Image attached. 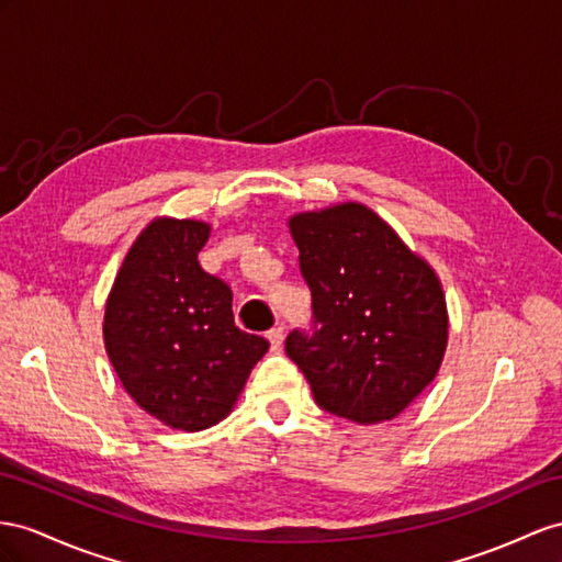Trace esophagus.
<instances>
[{
    "mask_svg": "<svg viewBox=\"0 0 562 562\" xmlns=\"http://www.w3.org/2000/svg\"><path fill=\"white\" fill-rule=\"evenodd\" d=\"M282 339H284V327L282 325L268 329V341H270L272 349H280L282 347Z\"/></svg>",
    "mask_w": 562,
    "mask_h": 562,
    "instance_id": "1",
    "label": "esophagus"
}]
</instances>
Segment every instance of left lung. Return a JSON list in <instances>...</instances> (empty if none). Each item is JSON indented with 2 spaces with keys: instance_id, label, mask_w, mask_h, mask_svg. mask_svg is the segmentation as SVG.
Wrapping results in <instances>:
<instances>
[{
  "instance_id": "8db88e82",
  "label": "left lung",
  "mask_w": 562,
  "mask_h": 562,
  "mask_svg": "<svg viewBox=\"0 0 562 562\" xmlns=\"http://www.w3.org/2000/svg\"><path fill=\"white\" fill-rule=\"evenodd\" d=\"M315 333L286 337L315 404L351 423L404 413L437 378L449 341L441 282L394 227L358 201L290 218Z\"/></svg>"
}]
</instances>
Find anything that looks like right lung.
I'll use <instances>...</instances> for the list:
<instances>
[{"label": "right lung", "instance_id": "obj_1", "mask_svg": "<svg viewBox=\"0 0 562 562\" xmlns=\"http://www.w3.org/2000/svg\"><path fill=\"white\" fill-rule=\"evenodd\" d=\"M211 225L154 218L127 249L106 299L104 347L135 404L199 431L235 408L270 344L241 333L229 286L199 266Z\"/></svg>", "mask_w": 562, "mask_h": 562}]
</instances>
